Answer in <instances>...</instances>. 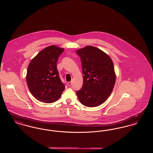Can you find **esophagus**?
<instances>
[{"instance_id":"esophagus-1","label":"esophagus","mask_w":153,"mask_h":153,"mask_svg":"<svg viewBox=\"0 0 153 153\" xmlns=\"http://www.w3.org/2000/svg\"><path fill=\"white\" fill-rule=\"evenodd\" d=\"M67 84H68V86H71L72 84V82H68L67 83Z\"/></svg>"}]
</instances>
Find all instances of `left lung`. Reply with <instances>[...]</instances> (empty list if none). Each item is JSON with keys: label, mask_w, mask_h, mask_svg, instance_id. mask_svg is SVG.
Instances as JSON below:
<instances>
[{"label": "left lung", "mask_w": 153, "mask_h": 153, "mask_svg": "<svg viewBox=\"0 0 153 153\" xmlns=\"http://www.w3.org/2000/svg\"><path fill=\"white\" fill-rule=\"evenodd\" d=\"M83 76V85L76 94L84 105L94 107L108 98L114 87L116 74L109 56L100 49L87 46L77 50Z\"/></svg>", "instance_id": "obj_1"}]
</instances>
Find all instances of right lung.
<instances>
[{"label":"right lung","instance_id":"1","mask_svg":"<svg viewBox=\"0 0 153 153\" xmlns=\"http://www.w3.org/2000/svg\"><path fill=\"white\" fill-rule=\"evenodd\" d=\"M64 51L54 45L46 47L32 59L28 66L27 86L31 94L41 102L57 101L65 89L57 69L58 57Z\"/></svg>","mask_w":153,"mask_h":153}]
</instances>
